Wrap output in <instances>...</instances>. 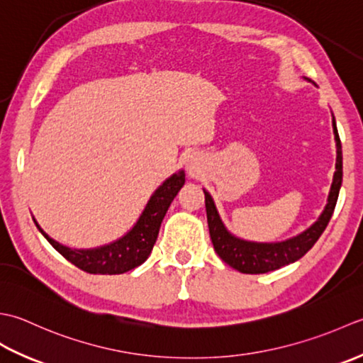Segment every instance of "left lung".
I'll use <instances>...</instances> for the list:
<instances>
[{
    "instance_id": "left-lung-1",
    "label": "left lung",
    "mask_w": 363,
    "mask_h": 363,
    "mask_svg": "<svg viewBox=\"0 0 363 363\" xmlns=\"http://www.w3.org/2000/svg\"><path fill=\"white\" fill-rule=\"evenodd\" d=\"M332 127H334L337 143V164L334 182H332V188L329 192V201L326 205V210L323 211L320 219H318L308 230L301 233L299 236H294V238L288 241L274 244H257L235 238V236H232L225 230L224 224L220 223L211 196L206 191H203L206 220H208L213 246L214 250H216V254L223 258L228 266H232V268L242 272V274H264V272L276 271L279 268H282V266L290 264L296 260H299L301 257H304L308 250L313 247V244L320 238L321 233L326 230V227L332 218V213L335 210L338 191L340 186H342L343 177L342 143H340L338 138L335 119H332Z\"/></svg>"
}]
</instances>
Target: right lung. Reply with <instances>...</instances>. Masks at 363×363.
<instances>
[{
	"label": "right lung",
	"mask_w": 363,
	"mask_h": 363,
	"mask_svg": "<svg viewBox=\"0 0 363 363\" xmlns=\"http://www.w3.org/2000/svg\"><path fill=\"white\" fill-rule=\"evenodd\" d=\"M183 184L184 172L182 171L179 174H174L171 179H167L155 191V194L150 197L136 225L119 241L99 249H69L56 242L55 240H51L39 225H35L48 240L51 246L65 260L75 264L81 271L89 272V274H123V272L135 269L136 266L143 264L149 258L153 244L158 238L162 219H164L169 206H171L174 197L182 189Z\"/></svg>",
	"instance_id": "obj_1"
}]
</instances>
